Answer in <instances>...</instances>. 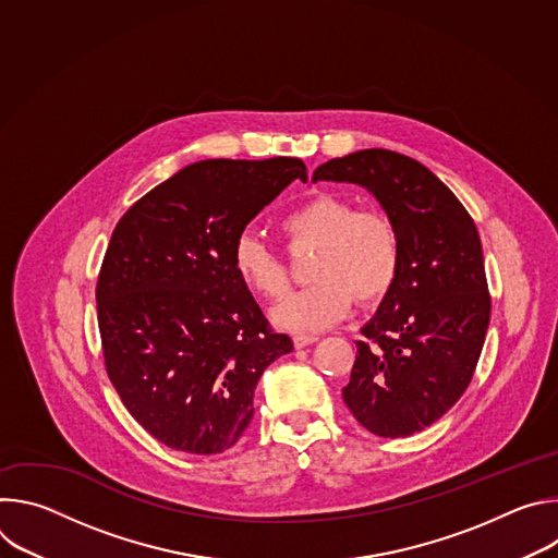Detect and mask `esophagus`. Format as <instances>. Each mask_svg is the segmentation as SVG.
Returning <instances> with one entry per match:
<instances>
[{"label":"esophagus","mask_w":558,"mask_h":558,"mask_svg":"<svg viewBox=\"0 0 558 558\" xmlns=\"http://www.w3.org/2000/svg\"><path fill=\"white\" fill-rule=\"evenodd\" d=\"M315 340H317V336H313V333H298V336H293V347L302 349L306 344H313Z\"/></svg>","instance_id":"1"}]
</instances>
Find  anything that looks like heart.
Listing matches in <instances>:
<instances>
[{"instance_id":"obj_1","label":"heart","mask_w":558,"mask_h":558,"mask_svg":"<svg viewBox=\"0 0 558 558\" xmlns=\"http://www.w3.org/2000/svg\"><path fill=\"white\" fill-rule=\"evenodd\" d=\"M280 229L291 250L313 247L306 271L313 282L271 313L280 329H327L349 313L353 298L360 304H375L400 278L402 235L381 209H357L353 201L323 192L284 214ZM231 267L265 300H280L289 289L287 265L254 233L235 238Z\"/></svg>"}]
</instances>
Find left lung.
<instances>
[{
	"label": "left lung",
	"instance_id": "1",
	"mask_svg": "<svg viewBox=\"0 0 558 558\" xmlns=\"http://www.w3.org/2000/svg\"><path fill=\"white\" fill-rule=\"evenodd\" d=\"M313 181L366 187L400 229V278L355 342L342 397L373 435L409 437L457 404L480 362L490 325L480 231L428 168L390 149L331 158Z\"/></svg>",
	"mask_w": 558,
	"mask_h": 558
}]
</instances>
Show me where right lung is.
Returning a JSON list of instances; mask_svg holds the SVG:
<instances>
[{
  "label": "right lung",
  "mask_w": 558,
  "mask_h": 558,
  "mask_svg": "<svg viewBox=\"0 0 558 558\" xmlns=\"http://www.w3.org/2000/svg\"><path fill=\"white\" fill-rule=\"evenodd\" d=\"M300 158H209L138 198L117 222L97 280L106 371L161 444L216 454L254 417L265 368L293 351L231 267V247L291 181Z\"/></svg>",
  "instance_id": "right-lung-1"
}]
</instances>
